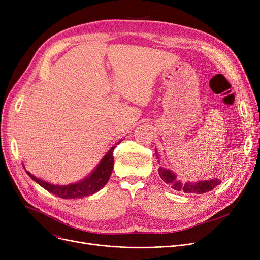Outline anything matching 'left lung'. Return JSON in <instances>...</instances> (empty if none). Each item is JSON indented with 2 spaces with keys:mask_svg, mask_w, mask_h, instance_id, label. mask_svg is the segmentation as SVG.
<instances>
[{
  "mask_svg": "<svg viewBox=\"0 0 260 260\" xmlns=\"http://www.w3.org/2000/svg\"><path fill=\"white\" fill-rule=\"evenodd\" d=\"M156 156H157L158 161L160 162L157 151H156ZM158 173L161 177V179L167 184H170L172 188H174L176 190H179V192L187 193V194H189V193L203 194V193L210 192V190H212L217 185H219L221 182L218 178H213V179H209V180H199L196 182H190V181L182 182L181 180L177 179V175L174 172H172L169 169L162 168V167H160L158 169Z\"/></svg>",
  "mask_w": 260,
  "mask_h": 260,
  "instance_id": "left-lung-1",
  "label": "left lung"
}]
</instances>
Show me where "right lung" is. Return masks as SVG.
Here are the masks:
<instances>
[{
    "mask_svg": "<svg viewBox=\"0 0 260 260\" xmlns=\"http://www.w3.org/2000/svg\"><path fill=\"white\" fill-rule=\"evenodd\" d=\"M121 141L122 140H120L117 144H119ZM116 145L109 149V151L105 154V156L102 158V160L99 162V165L95 167V169L86 177V178L75 183L65 184V185L52 184L40 178H37L36 176H34L26 169L25 171L32 180H35L39 185H41L53 195L64 199L83 198L99 192V190L108 182L109 177H111L114 169L113 152Z\"/></svg>",
    "mask_w": 260,
    "mask_h": 260,
    "instance_id": "add662e5",
    "label": "right lung"
}]
</instances>
